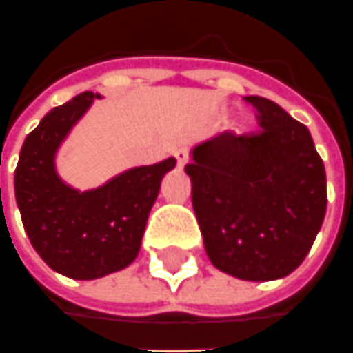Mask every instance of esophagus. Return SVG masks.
<instances>
[{
	"label": "esophagus",
	"mask_w": 353,
	"mask_h": 353,
	"mask_svg": "<svg viewBox=\"0 0 353 353\" xmlns=\"http://www.w3.org/2000/svg\"><path fill=\"white\" fill-rule=\"evenodd\" d=\"M174 157H176V163H179V167H184L188 159H190V155H188V150L186 148H176L174 150Z\"/></svg>",
	"instance_id": "esophagus-1"
}]
</instances>
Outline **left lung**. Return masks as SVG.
<instances>
[{"label": "left lung", "mask_w": 353, "mask_h": 353, "mask_svg": "<svg viewBox=\"0 0 353 353\" xmlns=\"http://www.w3.org/2000/svg\"><path fill=\"white\" fill-rule=\"evenodd\" d=\"M254 134H219L184 167L211 263L242 281H276L298 269L327 211V174L307 126L261 96Z\"/></svg>", "instance_id": "left-lung-1"}]
</instances>
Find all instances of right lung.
<instances>
[{
    "instance_id": "add662e5",
    "label": "right lung",
    "mask_w": 353,
    "mask_h": 353,
    "mask_svg": "<svg viewBox=\"0 0 353 353\" xmlns=\"http://www.w3.org/2000/svg\"><path fill=\"white\" fill-rule=\"evenodd\" d=\"M96 98L101 96L84 92L51 109L26 136L14 169V198L30 244L53 271L77 281L117 273L134 261L163 176L176 165L169 157L134 167L86 192L65 184L55 153Z\"/></svg>"
}]
</instances>
